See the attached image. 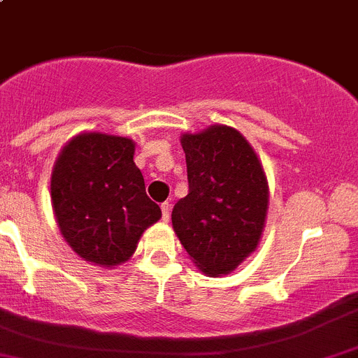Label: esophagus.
Returning <instances> with one entry per match:
<instances>
[{
    "label": "esophagus",
    "mask_w": 358,
    "mask_h": 358,
    "mask_svg": "<svg viewBox=\"0 0 358 358\" xmlns=\"http://www.w3.org/2000/svg\"><path fill=\"white\" fill-rule=\"evenodd\" d=\"M170 211H172V204H170V202H163V204H162V213H163V220H165V222H169Z\"/></svg>",
    "instance_id": "1"
}]
</instances>
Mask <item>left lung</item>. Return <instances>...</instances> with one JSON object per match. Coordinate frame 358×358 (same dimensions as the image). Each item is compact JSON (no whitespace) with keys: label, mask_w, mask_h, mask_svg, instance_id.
<instances>
[{"label":"left lung","mask_w":358,"mask_h":358,"mask_svg":"<svg viewBox=\"0 0 358 358\" xmlns=\"http://www.w3.org/2000/svg\"><path fill=\"white\" fill-rule=\"evenodd\" d=\"M181 145L189 192L173 206L172 227L202 273L229 275L261 241L270 202L266 173L231 126L185 133Z\"/></svg>","instance_id":"left-lung-1"}]
</instances>
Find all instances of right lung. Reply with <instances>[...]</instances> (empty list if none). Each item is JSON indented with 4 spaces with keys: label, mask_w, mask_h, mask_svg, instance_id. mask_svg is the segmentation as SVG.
I'll return each instance as SVG.
<instances>
[{
    "label": "right lung",
    "mask_w": 358,
    "mask_h": 358,
    "mask_svg": "<svg viewBox=\"0 0 358 358\" xmlns=\"http://www.w3.org/2000/svg\"><path fill=\"white\" fill-rule=\"evenodd\" d=\"M133 156L127 136L87 131L65 143L52 166L51 204L62 236L83 261L108 270L126 262L162 218Z\"/></svg>",
    "instance_id": "1"
}]
</instances>
